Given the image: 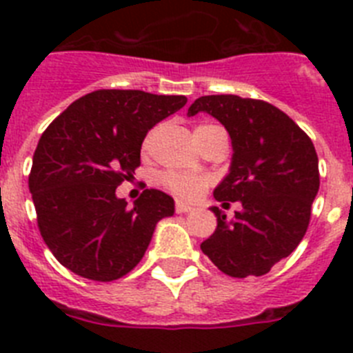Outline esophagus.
<instances>
[{"label":"esophagus","mask_w":353,"mask_h":353,"mask_svg":"<svg viewBox=\"0 0 353 353\" xmlns=\"http://www.w3.org/2000/svg\"><path fill=\"white\" fill-rule=\"evenodd\" d=\"M194 210V207L189 203H183V201H176V212L179 214H187V212H192Z\"/></svg>","instance_id":"1"}]
</instances>
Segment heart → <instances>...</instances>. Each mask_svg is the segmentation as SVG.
<instances>
[{
    "instance_id": "obj_1",
    "label": "heart",
    "mask_w": 353,
    "mask_h": 353,
    "mask_svg": "<svg viewBox=\"0 0 353 353\" xmlns=\"http://www.w3.org/2000/svg\"><path fill=\"white\" fill-rule=\"evenodd\" d=\"M205 127L212 125H199L196 127V130L205 129ZM194 130V132H196ZM162 183L170 189L173 194L180 196V198H196L199 192L203 191L205 185H207V180L205 179H196V176H189V174L176 173V171H170V173L162 174Z\"/></svg>"
}]
</instances>
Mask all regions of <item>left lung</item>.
<instances>
[{
    "label": "left lung",
    "instance_id": "1",
    "mask_svg": "<svg viewBox=\"0 0 353 353\" xmlns=\"http://www.w3.org/2000/svg\"><path fill=\"white\" fill-rule=\"evenodd\" d=\"M201 111L223 123L233 146L230 173L214 198L242 205L233 221L212 207L217 228L201 251L228 276H263L304 239L320 187L316 150L310 136L269 102L205 95L187 114Z\"/></svg>",
    "mask_w": 353,
    "mask_h": 353
}]
</instances>
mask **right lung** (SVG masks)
Segmentation results:
<instances>
[{"mask_svg": "<svg viewBox=\"0 0 353 353\" xmlns=\"http://www.w3.org/2000/svg\"><path fill=\"white\" fill-rule=\"evenodd\" d=\"M185 102L183 95L97 90L46 129L33 155L30 192L40 235L63 267L105 283L141 261L159 221L174 214V201L145 189L129 208L117 187L141 164L148 130Z\"/></svg>", "mask_w": 353, "mask_h": 353, "instance_id": "right-lung-1", "label": "right lung"}]
</instances>
